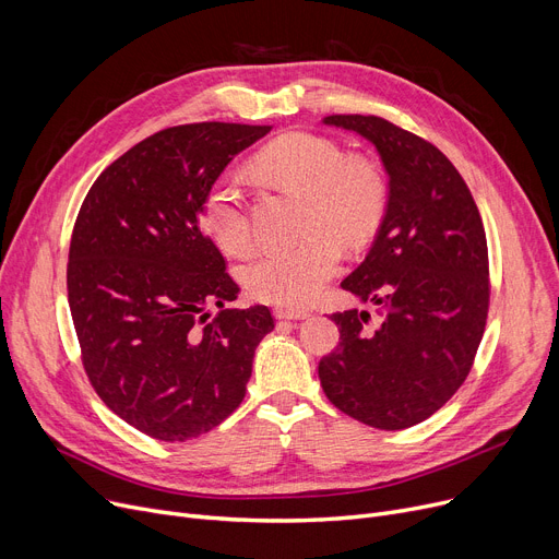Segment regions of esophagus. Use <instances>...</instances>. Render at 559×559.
I'll use <instances>...</instances> for the list:
<instances>
[{
  "mask_svg": "<svg viewBox=\"0 0 559 559\" xmlns=\"http://www.w3.org/2000/svg\"><path fill=\"white\" fill-rule=\"evenodd\" d=\"M276 319H285V321H297V319H306L310 317L308 310H285V308H276L274 310Z\"/></svg>",
  "mask_w": 559,
  "mask_h": 559,
  "instance_id": "1",
  "label": "esophagus"
}]
</instances>
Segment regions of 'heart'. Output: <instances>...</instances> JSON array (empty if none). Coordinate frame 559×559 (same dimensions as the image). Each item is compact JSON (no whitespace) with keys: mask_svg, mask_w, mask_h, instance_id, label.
Listing matches in <instances>:
<instances>
[{"mask_svg":"<svg viewBox=\"0 0 559 559\" xmlns=\"http://www.w3.org/2000/svg\"><path fill=\"white\" fill-rule=\"evenodd\" d=\"M255 167L308 199V235L297 245L262 251L247 264L242 278L258 301L301 310L337 272L340 245L356 249L371 240L385 217L388 181L373 160L346 156L335 140L314 133L274 140L255 156ZM203 222L224 251L242 255L251 249V219L235 176H219L205 192Z\"/></svg>","mask_w":559,"mask_h":559,"instance_id":"1","label":"heart"}]
</instances>
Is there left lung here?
I'll return each instance as SVG.
<instances>
[{
    "label": "left lung",
    "mask_w": 559,
    "mask_h": 559,
    "mask_svg": "<svg viewBox=\"0 0 559 559\" xmlns=\"http://www.w3.org/2000/svg\"><path fill=\"white\" fill-rule=\"evenodd\" d=\"M324 124L369 140L390 176L383 224L342 289L376 308L331 314L340 344L319 362L329 401L371 428L403 430L464 383L485 333L489 255L478 205L453 163L376 115Z\"/></svg>",
    "instance_id": "left-lung-1"
}]
</instances>
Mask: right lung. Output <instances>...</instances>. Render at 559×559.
<instances>
[{
	"instance_id": "1",
	"label": "right lung",
	"mask_w": 559,
	"mask_h": 559,
	"mask_svg": "<svg viewBox=\"0 0 559 559\" xmlns=\"http://www.w3.org/2000/svg\"><path fill=\"white\" fill-rule=\"evenodd\" d=\"M272 127L199 122L158 131L85 194L68 262L83 369L112 413L160 442L219 426L245 399L267 306L224 308L238 283L203 233V197ZM221 312L210 319L207 306Z\"/></svg>"
}]
</instances>
